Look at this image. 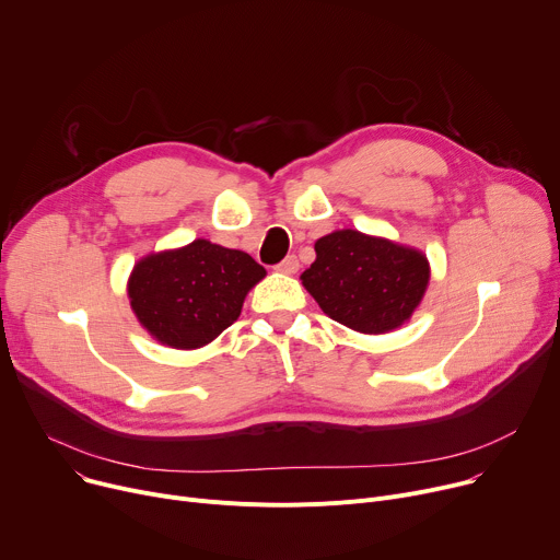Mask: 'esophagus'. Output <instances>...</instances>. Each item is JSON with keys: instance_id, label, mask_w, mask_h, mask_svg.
<instances>
[{"instance_id": "34e87169", "label": "esophagus", "mask_w": 560, "mask_h": 560, "mask_svg": "<svg viewBox=\"0 0 560 560\" xmlns=\"http://www.w3.org/2000/svg\"><path fill=\"white\" fill-rule=\"evenodd\" d=\"M277 270L283 272V275H294L296 270H300V260H296L294 254H290V256H285V258L281 260V264L277 266Z\"/></svg>"}]
</instances>
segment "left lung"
Masks as SVG:
<instances>
[{
  "instance_id": "left-lung-1",
  "label": "left lung",
  "mask_w": 560,
  "mask_h": 560,
  "mask_svg": "<svg viewBox=\"0 0 560 560\" xmlns=\"http://www.w3.org/2000/svg\"><path fill=\"white\" fill-rule=\"evenodd\" d=\"M304 288L335 322L358 332H387L421 304L430 264L423 252L387 238L340 230L315 243Z\"/></svg>"
}]
</instances>
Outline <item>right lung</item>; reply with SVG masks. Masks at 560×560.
I'll use <instances>...</instances> for the list:
<instances>
[{
  "label": "right lung",
  "instance_id": "obj_1",
  "mask_svg": "<svg viewBox=\"0 0 560 560\" xmlns=\"http://www.w3.org/2000/svg\"><path fill=\"white\" fill-rule=\"evenodd\" d=\"M266 268L241 252L198 238L143 256L128 279L130 306L153 338L173 349H200L232 326Z\"/></svg>",
  "mask_w": 560,
  "mask_h": 560
}]
</instances>
